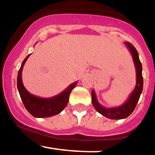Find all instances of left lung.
<instances>
[{
	"label": "left lung",
	"instance_id": "obj_1",
	"mask_svg": "<svg viewBox=\"0 0 155 155\" xmlns=\"http://www.w3.org/2000/svg\"><path fill=\"white\" fill-rule=\"evenodd\" d=\"M125 44L131 54L136 68V87L133 92L130 94V96L121 106L114 107H104L98 101L95 92L93 89L92 90V103L95 109L104 116L111 119H122L130 116L134 110L137 102L140 99V95L143 92V78L142 74L143 68H142L141 62L139 58L138 52L133 45L130 44V42H125Z\"/></svg>",
	"mask_w": 155,
	"mask_h": 155
}]
</instances>
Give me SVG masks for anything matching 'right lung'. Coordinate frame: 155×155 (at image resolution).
Wrapping results in <instances>:
<instances>
[{"mask_svg":"<svg viewBox=\"0 0 155 155\" xmlns=\"http://www.w3.org/2000/svg\"><path fill=\"white\" fill-rule=\"evenodd\" d=\"M30 55V54L27 56L22 62L17 78V87L21 101L27 110L36 118L51 117L59 114L66 107L69 99L70 93L77 85V81L70 84L61 93L51 98H40L32 95L25 89L21 79L22 69Z\"/></svg>","mask_w":155,"mask_h":155,"instance_id":"add662e5","label":"right lung"}]
</instances>
